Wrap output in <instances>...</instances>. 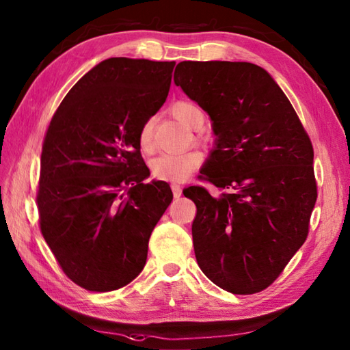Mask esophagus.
I'll list each match as a JSON object with an SVG mask.
<instances>
[{"label":"esophagus","instance_id":"34e87169","mask_svg":"<svg viewBox=\"0 0 350 350\" xmlns=\"http://www.w3.org/2000/svg\"><path fill=\"white\" fill-rule=\"evenodd\" d=\"M173 196H174V198L182 197V188L179 187V185H173Z\"/></svg>","mask_w":350,"mask_h":350}]
</instances>
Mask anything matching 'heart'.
I'll return each mask as SVG.
<instances>
[{"label": "heart", "instance_id": "obj_1", "mask_svg": "<svg viewBox=\"0 0 350 350\" xmlns=\"http://www.w3.org/2000/svg\"><path fill=\"white\" fill-rule=\"evenodd\" d=\"M170 113L177 122L191 129H200L206 122L204 109L192 100H177L170 107ZM139 147L144 152H150L153 147V120L148 118L143 123L138 133ZM203 162V156L198 152L183 153H162L150 162V170L154 179L163 182L180 183L196 171Z\"/></svg>", "mask_w": 350, "mask_h": 350}]
</instances>
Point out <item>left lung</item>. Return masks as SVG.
<instances>
[{
    "label": "left lung",
    "mask_w": 350,
    "mask_h": 350,
    "mask_svg": "<svg viewBox=\"0 0 350 350\" xmlns=\"http://www.w3.org/2000/svg\"><path fill=\"white\" fill-rule=\"evenodd\" d=\"M174 83L209 114L215 148L183 191L197 206L192 241L200 269L218 287H269L306 242L317 198L313 144L287 96L247 62H182Z\"/></svg>",
    "instance_id": "left-lung-1"
}]
</instances>
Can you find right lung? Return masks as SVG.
<instances>
[{
  "label": "right lung",
  "instance_id": "1",
  "mask_svg": "<svg viewBox=\"0 0 350 350\" xmlns=\"http://www.w3.org/2000/svg\"><path fill=\"white\" fill-rule=\"evenodd\" d=\"M174 66L108 58L70 88L44 133L40 232L66 277L90 292L138 277L173 200L167 182L144 183L138 133L165 102Z\"/></svg>",
  "mask_w": 350,
  "mask_h": 350
}]
</instances>
